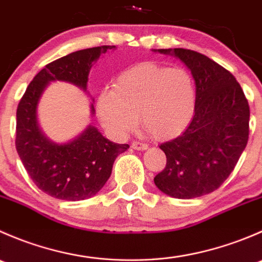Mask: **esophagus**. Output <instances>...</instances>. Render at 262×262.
Listing matches in <instances>:
<instances>
[{"label": "esophagus", "mask_w": 262, "mask_h": 262, "mask_svg": "<svg viewBox=\"0 0 262 262\" xmlns=\"http://www.w3.org/2000/svg\"><path fill=\"white\" fill-rule=\"evenodd\" d=\"M132 148L136 150H144L147 149L148 146L144 143H141V142H133V143H132Z\"/></svg>", "instance_id": "34e87169"}]
</instances>
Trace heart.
<instances>
[{
  "label": "heart",
  "instance_id": "1",
  "mask_svg": "<svg viewBox=\"0 0 262 262\" xmlns=\"http://www.w3.org/2000/svg\"><path fill=\"white\" fill-rule=\"evenodd\" d=\"M96 109L102 125L119 138L136 128L139 113L153 137L171 139L191 123L196 90L186 70L142 62L124 70L114 89L100 92Z\"/></svg>",
  "mask_w": 262,
  "mask_h": 262
}]
</instances>
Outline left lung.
Instances as JSON below:
<instances>
[{
	"instance_id": "1",
	"label": "left lung",
	"mask_w": 262,
	"mask_h": 262,
	"mask_svg": "<svg viewBox=\"0 0 262 262\" xmlns=\"http://www.w3.org/2000/svg\"><path fill=\"white\" fill-rule=\"evenodd\" d=\"M152 50L184 63L196 90L191 123L181 136L160 146L167 163L155 184L176 199L203 196L227 180L245 150L248 102L233 75L207 55L182 48Z\"/></svg>"
}]
</instances>
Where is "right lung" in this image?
<instances>
[{
    "label": "right lung",
    "instance_id": "1",
    "mask_svg": "<svg viewBox=\"0 0 262 262\" xmlns=\"http://www.w3.org/2000/svg\"><path fill=\"white\" fill-rule=\"evenodd\" d=\"M115 46L73 52L47 64L30 82L16 112V149L34 184L50 196L80 202L96 195L112 175L115 158L128 149L105 138L95 125L68 142H54L46 136L38 119V106L50 82H66L87 92L92 66ZM95 115L94 102L90 105Z\"/></svg>",
    "mask_w": 262,
    "mask_h": 262
}]
</instances>
